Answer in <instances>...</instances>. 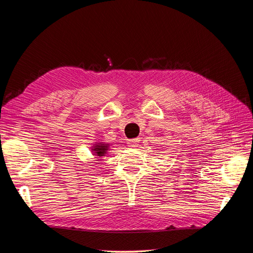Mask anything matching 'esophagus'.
I'll list each match as a JSON object with an SVG mask.
<instances>
[{"instance_id":"obj_1","label":"esophagus","mask_w":253,"mask_h":253,"mask_svg":"<svg viewBox=\"0 0 253 253\" xmlns=\"http://www.w3.org/2000/svg\"><path fill=\"white\" fill-rule=\"evenodd\" d=\"M139 141H140L139 138L128 139V140H127V145H128V147H131V148H135V147H137V145L139 144Z\"/></svg>"}]
</instances>
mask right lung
I'll return each instance as SVG.
<instances>
[{"mask_svg": "<svg viewBox=\"0 0 253 253\" xmlns=\"http://www.w3.org/2000/svg\"><path fill=\"white\" fill-rule=\"evenodd\" d=\"M109 147H110V145L108 143L98 142V143L93 145V149H91V151L94 152V155L98 156V158H100V157L104 156L106 153H108Z\"/></svg>", "mask_w": 253, "mask_h": 253, "instance_id": "1", "label": "right lung"}]
</instances>
